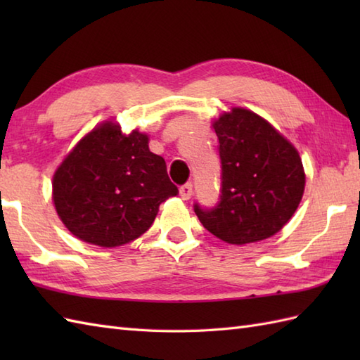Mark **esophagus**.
<instances>
[{
	"label": "esophagus",
	"mask_w": 360,
	"mask_h": 360,
	"mask_svg": "<svg viewBox=\"0 0 360 360\" xmlns=\"http://www.w3.org/2000/svg\"><path fill=\"white\" fill-rule=\"evenodd\" d=\"M192 193H193V186H192V182H187V184H184V186H181V188H179V195H181V198L182 200H190V198H192Z\"/></svg>",
	"instance_id": "esophagus-1"
}]
</instances>
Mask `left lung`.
I'll return each instance as SVG.
<instances>
[{"label": "left lung", "mask_w": 360, "mask_h": 360, "mask_svg": "<svg viewBox=\"0 0 360 360\" xmlns=\"http://www.w3.org/2000/svg\"><path fill=\"white\" fill-rule=\"evenodd\" d=\"M221 195L215 207L193 209L219 240L248 244L277 233L294 215L304 190L297 150L255 112L235 108L215 124Z\"/></svg>", "instance_id": "obj_1"}]
</instances>
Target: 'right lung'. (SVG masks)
Returning a JSON list of instances; mask_svg holds the SVG:
<instances>
[{
    "instance_id": "1",
    "label": "right lung",
    "mask_w": 360,
    "mask_h": 360,
    "mask_svg": "<svg viewBox=\"0 0 360 360\" xmlns=\"http://www.w3.org/2000/svg\"><path fill=\"white\" fill-rule=\"evenodd\" d=\"M53 204L77 238L116 248L147 232L160 202L176 196L162 156L148 148V137L129 136L103 124L77 143L53 174Z\"/></svg>"
}]
</instances>
